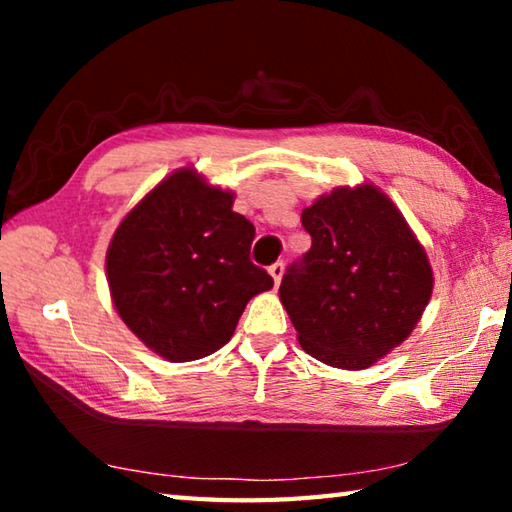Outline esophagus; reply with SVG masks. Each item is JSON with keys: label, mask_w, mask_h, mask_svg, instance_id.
I'll return each instance as SVG.
<instances>
[{"label": "esophagus", "mask_w": 512, "mask_h": 512, "mask_svg": "<svg viewBox=\"0 0 512 512\" xmlns=\"http://www.w3.org/2000/svg\"><path fill=\"white\" fill-rule=\"evenodd\" d=\"M268 273H271L275 287H277V284H280V280H282V275H284V264L282 262H275L271 268H268Z\"/></svg>", "instance_id": "obj_1"}]
</instances>
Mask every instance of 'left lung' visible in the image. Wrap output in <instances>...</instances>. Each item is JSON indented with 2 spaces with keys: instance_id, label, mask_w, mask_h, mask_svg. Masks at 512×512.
Wrapping results in <instances>:
<instances>
[{
  "instance_id": "1",
  "label": "left lung",
  "mask_w": 512,
  "mask_h": 512,
  "mask_svg": "<svg viewBox=\"0 0 512 512\" xmlns=\"http://www.w3.org/2000/svg\"><path fill=\"white\" fill-rule=\"evenodd\" d=\"M300 221L311 248L284 273L280 300L302 350L334 368H368L411 334L427 307V253L372 185L334 189Z\"/></svg>"
}]
</instances>
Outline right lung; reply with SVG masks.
Returning a JSON list of instances; mask_svg holds the SVG:
<instances>
[{"instance_id":"1","label":"right lung","mask_w":512,"mask_h":512,"mask_svg":"<svg viewBox=\"0 0 512 512\" xmlns=\"http://www.w3.org/2000/svg\"><path fill=\"white\" fill-rule=\"evenodd\" d=\"M255 225L232 194L180 169L146 194L110 241L112 302L128 329L173 363L230 341L248 300L273 287L250 262Z\"/></svg>"}]
</instances>
